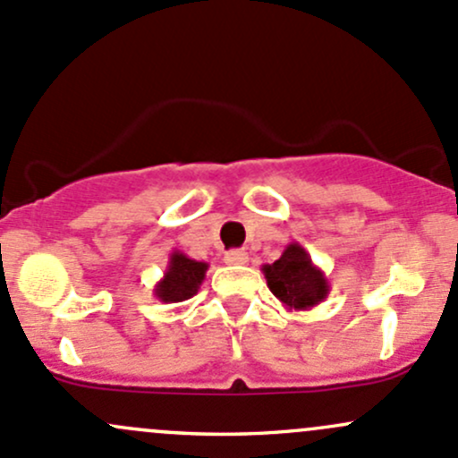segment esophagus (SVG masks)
Returning <instances> with one entry per match:
<instances>
[{
  "label": "esophagus",
  "instance_id": "34e87169",
  "mask_svg": "<svg viewBox=\"0 0 458 458\" xmlns=\"http://www.w3.org/2000/svg\"><path fill=\"white\" fill-rule=\"evenodd\" d=\"M225 260H227L229 264H247L249 253L242 251V249H231V251L225 253Z\"/></svg>",
  "mask_w": 458,
  "mask_h": 458
}]
</instances>
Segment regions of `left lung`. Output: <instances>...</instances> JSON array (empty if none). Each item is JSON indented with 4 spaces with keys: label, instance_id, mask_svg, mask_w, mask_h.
I'll list each match as a JSON object with an SVG mask.
<instances>
[{
    "label": "left lung",
    "instance_id": "8db88e82",
    "mask_svg": "<svg viewBox=\"0 0 458 458\" xmlns=\"http://www.w3.org/2000/svg\"><path fill=\"white\" fill-rule=\"evenodd\" d=\"M267 286L289 310H310L331 293L328 277L300 242H291L273 264L262 267Z\"/></svg>",
    "mask_w": 458,
    "mask_h": 458
}]
</instances>
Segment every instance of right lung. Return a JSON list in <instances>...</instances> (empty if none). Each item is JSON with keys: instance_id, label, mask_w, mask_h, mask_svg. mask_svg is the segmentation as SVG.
I'll return each mask as SVG.
<instances>
[{"instance_id": "obj_1", "label": "right lung", "mask_w": 458, "mask_h": 458, "mask_svg": "<svg viewBox=\"0 0 458 458\" xmlns=\"http://www.w3.org/2000/svg\"><path fill=\"white\" fill-rule=\"evenodd\" d=\"M207 268H209L207 262H198L182 251H172L163 277L154 286V298L163 304H176L194 298L205 280Z\"/></svg>"}]
</instances>
